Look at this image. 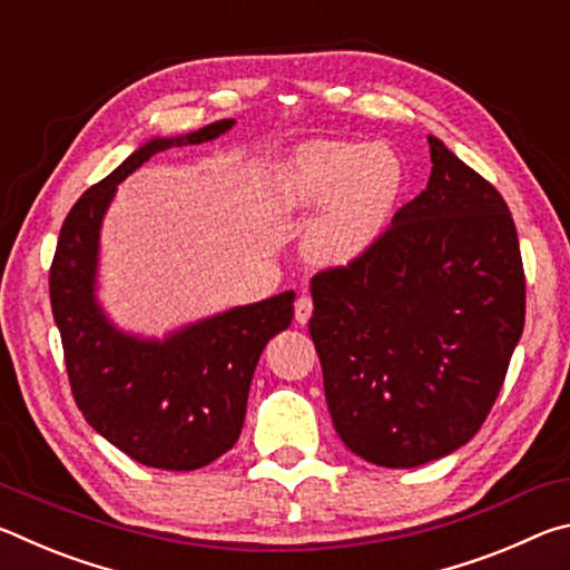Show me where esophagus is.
I'll use <instances>...</instances> for the list:
<instances>
[{"label":"esophagus","mask_w":570,"mask_h":570,"mask_svg":"<svg viewBox=\"0 0 570 570\" xmlns=\"http://www.w3.org/2000/svg\"><path fill=\"white\" fill-rule=\"evenodd\" d=\"M312 308H314L312 298H308L306 294L298 296V298H296V304H294V316H296V322H298V324H306V322H308V316H312Z\"/></svg>","instance_id":"34e87169"}]
</instances>
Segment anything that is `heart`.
Segmentation results:
<instances>
[{"instance_id":"obj_1","label":"heart","mask_w":570,"mask_h":570,"mask_svg":"<svg viewBox=\"0 0 570 570\" xmlns=\"http://www.w3.org/2000/svg\"><path fill=\"white\" fill-rule=\"evenodd\" d=\"M407 166L387 142L308 140L276 170L272 193L286 214H312L308 248L326 264L362 258L390 228Z\"/></svg>"}]
</instances>
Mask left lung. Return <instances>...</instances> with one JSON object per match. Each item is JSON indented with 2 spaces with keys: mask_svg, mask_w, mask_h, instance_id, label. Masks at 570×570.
Here are the masks:
<instances>
[{
  "mask_svg": "<svg viewBox=\"0 0 570 570\" xmlns=\"http://www.w3.org/2000/svg\"><path fill=\"white\" fill-rule=\"evenodd\" d=\"M428 140V188L362 258L312 278L308 332L334 430L382 468H417L465 445L525 324L503 196L435 135Z\"/></svg>",
  "mask_w": 570,
  "mask_h": 570,
  "instance_id": "8db88e82",
  "label": "left lung"
}]
</instances>
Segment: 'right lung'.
Returning a JSON list of instances; mask_svg holds the SVG:
<instances>
[{"mask_svg":"<svg viewBox=\"0 0 570 570\" xmlns=\"http://www.w3.org/2000/svg\"><path fill=\"white\" fill-rule=\"evenodd\" d=\"M218 120L150 138L67 214L50 268L55 324L72 394L95 432L135 462L198 470L236 445L258 356L294 316V292L188 322L166 336L120 330L98 298L100 230L120 183L173 146H200L234 128Z\"/></svg>","mask_w":570,"mask_h":570,"instance_id":"obj_1","label":"right lung"}]
</instances>
